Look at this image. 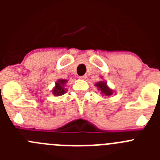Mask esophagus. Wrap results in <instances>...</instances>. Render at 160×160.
I'll return each mask as SVG.
<instances>
[{
    "mask_svg": "<svg viewBox=\"0 0 160 160\" xmlns=\"http://www.w3.org/2000/svg\"><path fill=\"white\" fill-rule=\"evenodd\" d=\"M86 78H87V75L79 76V78H81V79H86Z\"/></svg>",
    "mask_w": 160,
    "mask_h": 160,
    "instance_id": "esophagus-1",
    "label": "esophagus"
}]
</instances>
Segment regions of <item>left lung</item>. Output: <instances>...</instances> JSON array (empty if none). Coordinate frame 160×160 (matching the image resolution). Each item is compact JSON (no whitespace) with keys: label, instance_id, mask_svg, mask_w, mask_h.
<instances>
[{"label":"left lung","instance_id":"8db88e82","mask_svg":"<svg viewBox=\"0 0 160 160\" xmlns=\"http://www.w3.org/2000/svg\"><path fill=\"white\" fill-rule=\"evenodd\" d=\"M95 86L99 88V90H101V92L103 94H105L107 96H110L113 94L112 90L111 89H109V87L107 86V83L104 82H97L95 84Z\"/></svg>","mask_w":160,"mask_h":160}]
</instances>
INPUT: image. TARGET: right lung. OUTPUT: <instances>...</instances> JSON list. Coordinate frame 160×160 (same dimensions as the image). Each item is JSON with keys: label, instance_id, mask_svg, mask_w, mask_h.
<instances>
[{"label": "right lung", "instance_id": "obj_1", "mask_svg": "<svg viewBox=\"0 0 160 160\" xmlns=\"http://www.w3.org/2000/svg\"><path fill=\"white\" fill-rule=\"evenodd\" d=\"M66 80L65 79H61V80H58V82H56V87L53 89V94H54L55 96H60L66 93V90L63 88V85L66 82Z\"/></svg>", "mask_w": 160, "mask_h": 160}]
</instances>
